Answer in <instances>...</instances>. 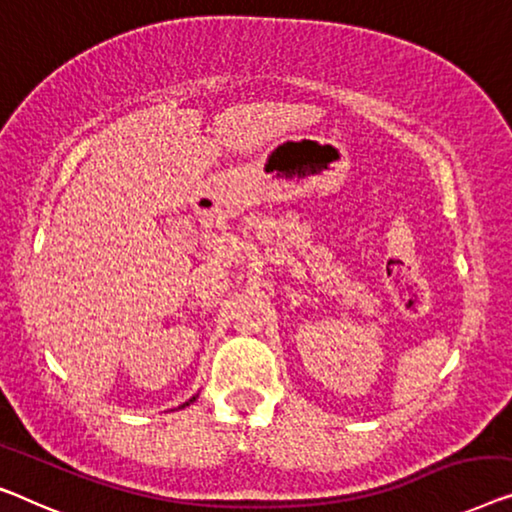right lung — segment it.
<instances>
[{"instance_id": "obj_1", "label": "right lung", "mask_w": 512, "mask_h": 512, "mask_svg": "<svg viewBox=\"0 0 512 512\" xmlns=\"http://www.w3.org/2000/svg\"><path fill=\"white\" fill-rule=\"evenodd\" d=\"M189 402H194V399H189ZM189 402H187V404H189ZM187 404H184V406H187Z\"/></svg>"}]
</instances>
